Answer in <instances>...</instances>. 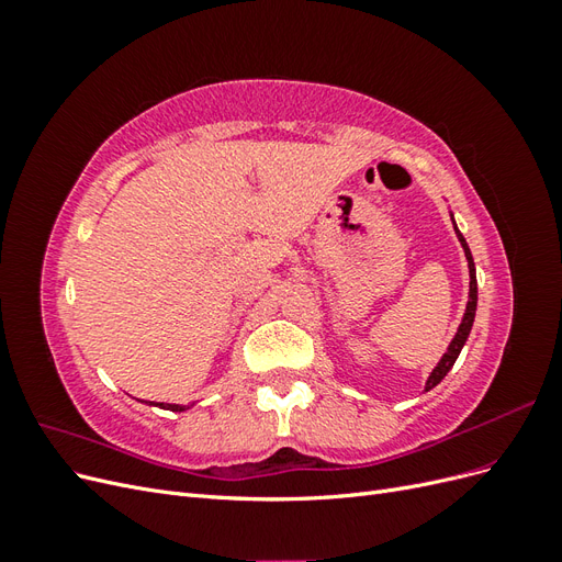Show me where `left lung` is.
Instances as JSON below:
<instances>
[{
  "label": "left lung",
  "instance_id": "left-lung-1",
  "mask_svg": "<svg viewBox=\"0 0 562 562\" xmlns=\"http://www.w3.org/2000/svg\"><path fill=\"white\" fill-rule=\"evenodd\" d=\"M450 217H452V213H450ZM452 225H454V217H452ZM454 234H457L459 244H462L464 255H467V262H469V302H467V312H464V316H462V323H459V328H457V333H454V337H452V342H450L448 351L443 353V359L438 361V366L431 370V375H429L427 386H424V391L434 389L440 380H443V378L448 375L450 368L454 366L457 356H459V351H462V347H464V342H467V337H469V333H471L473 318H475V304H479V283H475V265H473V258H471V250H469V246H467V239L462 236V232L457 229V225H454Z\"/></svg>",
  "mask_w": 562,
  "mask_h": 562
}]
</instances>
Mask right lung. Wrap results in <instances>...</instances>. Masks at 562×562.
<instances>
[{
    "mask_svg": "<svg viewBox=\"0 0 562 562\" xmlns=\"http://www.w3.org/2000/svg\"><path fill=\"white\" fill-rule=\"evenodd\" d=\"M149 405H159L164 411H173V413H182V411H190L187 405H176V403H149Z\"/></svg>",
    "mask_w": 562,
    "mask_h": 562,
    "instance_id": "obj_1",
    "label": "right lung"
}]
</instances>
